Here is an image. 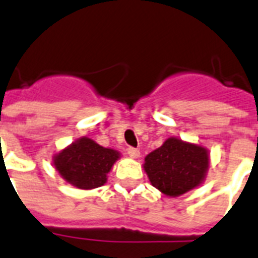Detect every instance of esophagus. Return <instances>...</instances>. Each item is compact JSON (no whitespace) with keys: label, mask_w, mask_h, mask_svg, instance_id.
Listing matches in <instances>:
<instances>
[{"label":"esophagus","mask_w":258,"mask_h":258,"mask_svg":"<svg viewBox=\"0 0 258 258\" xmlns=\"http://www.w3.org/2000/svg\"><path fill=\"white\" fill-rule=\"evenodd\" d=\"M127 154H128L131 158H139L141 157V151L138 149H134V147H128L127 149Z\"/></svg>","instance_id":"1"}]
</instances>
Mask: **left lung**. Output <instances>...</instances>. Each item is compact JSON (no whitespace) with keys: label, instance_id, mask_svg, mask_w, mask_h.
I'll return each mask as SVG.
<instances>
[{"label":"left lung","instance_id":"1","mask_svg":"<svg viewBox=\"0 0 258 258\" xmlns=\"http://www.w3.org/2000/svg\"><path fill=\"white\" fill-rule=\"evenodd\" d=\"M145 171L154 187L178 197L197 187L209 167L208 150L170 138L145 159Z\"/></svg>","mask_w":258,"mask_h":258}]
</instances>
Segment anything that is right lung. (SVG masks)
Returning <instances> with one entry per match:
<instances>
[{"label": "right lung", "mask_w": 258, "mask_h": 258, "mask_svg": "<svg viewBox=\"0 0 258 258\" xmlns=\"http://www.w3.org/2000/svg\"><path fill=\"white\" fill-rule=\"evenodd\" d=\"M117 159V151L104 149L92 139L82 138L57 154L53 163L67 182L88 190L105 183L107 174Z\"/></svg>", "instance_id": "1"}]
</instances>
